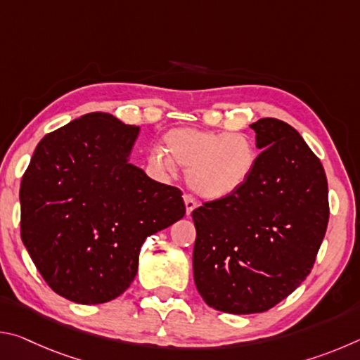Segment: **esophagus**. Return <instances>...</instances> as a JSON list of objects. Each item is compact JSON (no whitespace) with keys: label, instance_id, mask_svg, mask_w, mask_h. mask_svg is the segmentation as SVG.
<instances>
[{"label":"esophagus","instance_id":"1","mask_svg":"<svg viewBox=\"0 0 360 360\" xmlns=\"http://www.w3.org/2000/svg\"><path fill=\"white\" fill-rule=\"evenodd\" d=\"M184 203H186V212L187 216L192 214V211L197 208V202L192 197H188V195H184Z\"/></svg>","mask_w":360,"mask_h":360}]
</instances>
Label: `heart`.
<instances>
[{
  "label": "heart",
  "mask_w": 360,
  "mask_h": 360,
  "mask_svg": "<svg viewBox=\"0 0 360 360\" xmlns=\"http://www.w3.org/2000/svg\"><path fill=\"white\" fill-rule=\"evenodd\" d=\"M149 165L158 174L187 169L192 191L206 200H224L241 191L257 163L254 143L243 133L179 127L165 133L163 149H150Z\"/></svg>",
  "instance_id": "b5f03b06"
}]
</instances>
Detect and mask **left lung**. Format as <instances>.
<instances>
[{"label":"left lung","instance_id":"obj_1","mask_svg":"<svg viewBox=\"0 0 360 360\" xmlns=\"http://www.w3.org/2000/svg\"><path fill=\"white\" fill-rule=\"evenodd\" d=\"M251 178L229 198L193 210V279L211 308L264 313L311 271L328 222L324 167L294 127L254 122Z\"/></svg>","mask_w":360,"mask_h":360}]
</instances>
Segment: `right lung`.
Listing matches in <instances>:
<instances>
[{"instance_id": "add662e5", "label": "right lung", "mask_w": 360, "mask_h": 360, "mask_svg": "<svg viewBox=\"0 0 360 360\" xmlns=\"http://www.w3.org/2000/svg\"><path fill=\"white\" fill-rule=\"evenodd\" d=\"M139 127L90 112L36 146L20 184V235L53 292L82 304L130 288L148 236L184 217L179 188L130 163Z\"/></svg>"}]
</instances>
